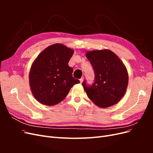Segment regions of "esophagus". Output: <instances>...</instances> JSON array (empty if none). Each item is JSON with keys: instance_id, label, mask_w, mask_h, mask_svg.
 I'll use <instances>...</instances> for the list:
<instances>
[{"instance_id": "34e87169", "label": "esophagus", "mask_w": 153, "mask_h": 153, "mask_svg": "<svg viewBox=\"0 0 153 153\" xmlns=\"http://www.w3.org/2000/svg\"><path fill=\"white\" fill-rule=\"evenodd\" d=\"M83 80H84V76H82L80 79V83H82V82H83Z\"/></svg>"}]
</instances>
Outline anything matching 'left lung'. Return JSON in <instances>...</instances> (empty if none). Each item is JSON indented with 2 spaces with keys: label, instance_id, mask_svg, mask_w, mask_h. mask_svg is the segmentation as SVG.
I'll use <instances>...</instances> for the list:
<instances>
[{
  "label": "left lung",
  "instance_id": "8db88e82",
  "mask_svg": "<svg viewBox=\"0 0 153 153\" xmlns=\"http://www.w3.org/2000/svg\"><path fill=\"white\" fill-rule=\"evenodd\" d=\"M86 57L94 72V82H82L88 98L101 108L116 104L126 92L128 75L119 58L108 50L88 52Z\"/></svg>",
  "mask_w": 153,
  "mask_h": 153
}]
</instances>
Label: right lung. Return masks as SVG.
Listing matches in <instances>:
<instances>
[{"instance_id":"obj_1","label":"right lung","mask_w":153,"mask_h":153,"mask_svg":"<svg viewBox=\"0 0 153 153\" xmlns=\"http://www.w3.org/2000/svg\"><path fill=\"white\" fill-rule=\"evenodd\" d=\"M73 50L61 44L45 49L34 61L29 73L32 94L39 103L54 105L66 98L71 88L80 83L73 77L68 62Z\"/></svg>"}]
</instances>
